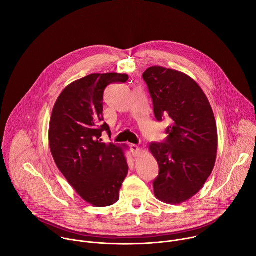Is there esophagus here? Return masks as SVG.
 Returning a JSON list of instances; mask_svg holds the SVG:
<instances>
[{"instance_id":"34e87169","label":"esophagus","mask_w":256,"mask_h":256,"mask_svg":"<svg viewBox=\"0 0 256 256\" xmlns=\"http://www.w3.org/2000/svg\"><path fill=\"white\" fill-rule=\"evenodd\" d=\"M130 151L134 157H138L140 155V148L136 144H130Z\"/></svg>"}]
</instances>
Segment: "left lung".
<instances>
[{"label": "left lung", "instance_id": "obj_1", "mask_svg": "<svg viewBox=\"0 0 256 256\" xmlns=\"http://www.w3.org/2000/svg\"><path fill=\"white\" fill-rule=\"evenodd\" d=\"M142 79L148 85L158 122L168 118L164 142H151L149 151L159 165L155 196L179 204L206 184L216 158L218 132L212 106L198 84L179 70L153 66Z\"/></svg>", "mask_w": 256, "mask_h": 256}]
</instances>
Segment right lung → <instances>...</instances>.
<instances>
[{
	"label": "right lung",
	"mask_w": 256,
	"mask_h": 256,
	"mask_svg": "<svg viewBox=\"0 0 256 256\" xmlns=\"http://www.w3.org/2000/svg\"><path fill=\"white\" fill-rule=\"evenodd\" d=\"M126 74H91L68 85L54 103L48 140L54 160L68 184L88 204L108 206L120 200L128 166L126 146L102 142L110 134L103 122V93L112 83H126Z\"/></svg>",
	"instance_id": "obj_1"
}]
</instances>
